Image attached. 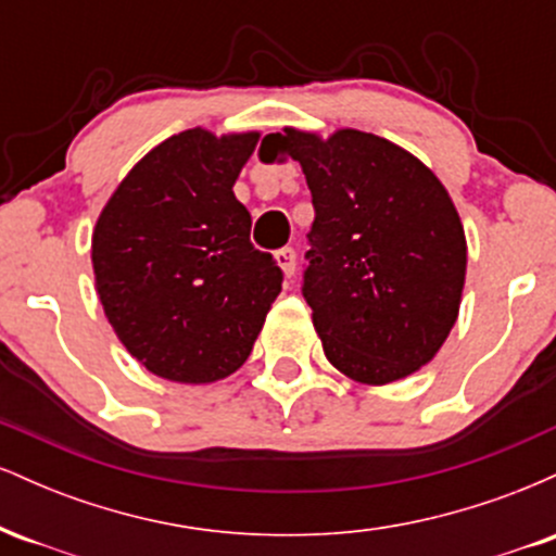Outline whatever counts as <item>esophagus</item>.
Listing matches in <instances>:
<instances>
[{
	"mask_svg": "<svg viewBox=\"0 0 556 556\" xmlns=\"http://www.w3.org/2000/svg\"><path fill=\"white\" fill-rule=\"evenodd\" d=\"M277 264H279V269L285 271V277L290 279L292 274H295V269H298L295 248H282V251H277Z\"/></svg>",
	"mask_w": 556,
	"mask_h": 556,
	"instance_id": "1",
	"label": "esophagus"
}]
</instances>
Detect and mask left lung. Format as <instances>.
<instances>
[{"label":"left lung","instance_id":"8db88e82","mask_svg":"<svg viewBox=\"0 0 556 556\" xmlns=\"http://www.w3.org/2000/svg\"><path fill=\"white\" fill-rule=\"evenodd\" d=\"M271 140L300 162L314 198L303 298L329 363L374 387L418 371L455 327L468 264L444 185L371 132L324 140L285 127Z\"/></svg>","mask_w":556,"mask_h":556}]
</instances>
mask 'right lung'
<instances>
[{
  "label": "right lung",
  "instance_id": "1",
  "mask_svg": "<svg viewBox=\"0 0 556 556\" xmlns=\"http://www.w3.org/2000/svg\"><path fill=\"white\" fill-rule=\"evenodd\" d=\"M256 143L258 132H177L127 172L96 222L104 314L162 379L212 384L238 371L282 292V269L253 248L232 193Z\"/></svg>",
  "mask_w": 556,
  "mask_h": 556
}]
</instances>
